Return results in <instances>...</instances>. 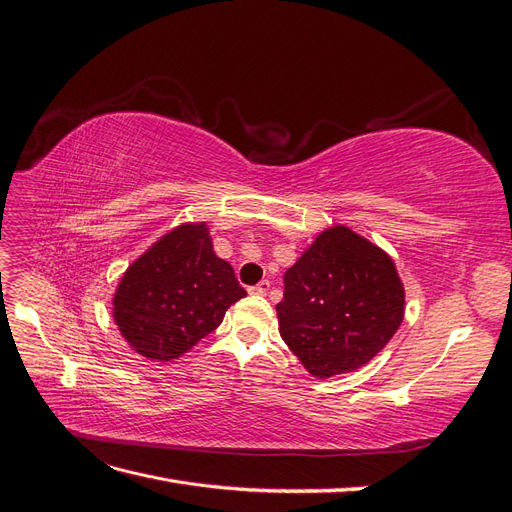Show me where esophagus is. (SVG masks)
Masks as SVG:
<instances>
[{
	"instance_id": "obj_1",
	"label": "esophagus",
	"mask_w": 512,
	"mask_h": 512,
	"mask_svg": "<svg viewBox=\"0 0 512 512\" xmlns=\"http://www.w3.org/2000/svg\"><path fill=\"white\" fill-rule=\"evenodd\" d=\"M271 290V284L267 282V280H262L260 284H256V286H252L250 288V294H256V297H265V294Z\"/></svg>"
}]
</instances>
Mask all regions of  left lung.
<instances>
[{
	"instance_id": "obj_1",
	"label": "left lung",
	"mask_w": 512,
	"mask_h": 512,
	"mask_svg": "<svg viewBox=\"0 0 512 512\" xmlns=\"http://www.w3.org/2000/svg\"><path fill=\"white\" fill-rule=\"evenodd\" d=\"M280 335L316 378L367 365L406 312L393 258L344 224L324 228L284 275Z\"/></svg>"
}]
</instances>
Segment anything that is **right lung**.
<instances>
[{
    "instance_id": "right-lung-1",
    "label": "right lung",
    "mask_w": 512,
    "mask_h": 512,
    "mask_svg": "<svg viewBox=\"0 0 512 512\" xmlns=\"http://www.w3.org/2000/svg\"><path fill=\"white\" fill-rule=\"evenodd\" d=\"M235 271L213 252L205 222L168 230L123 273L113 318L132 350L173 361L220 327L226 309L245 297Z\"/></svg>"
}]
</instances>
